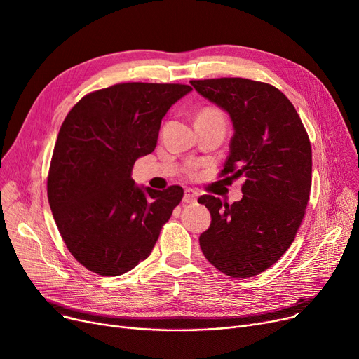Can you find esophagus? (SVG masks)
Returning a JSON list of instances; mask_svg holds the SVG:
<instances>
[{"instance_id":"1","label":"esophagus","mask_w":359,"mask_h":359,"mask_svg":"<svg viewBox=\"0 0 359 359\" xmlns=\"http://www.w3.org/2000/svg\"><path fill=\"white\" fill-rule=\"evenodd\" d=\"M198 199V192L194 189H186L184 191V196H183V202L184 203H194Z\"/></svg>"}]
</instances>
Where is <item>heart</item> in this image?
Here are the masks:
<instances>
[{"mask_svg": "<svg viewBox=\"0 0 359 359\" xmlns=\"http://www.w3.org/2000/svg\"><path fill=\"white\" fill-rule=\"evenodd\" d=\"M199 116H215V118H222L221 111L217 110V109H214V107H206V109H203V110L199 113Z\"/></svg>", "mask_w": 359, "mask_h": 359, "instance_id": "b5f03b06", "label": "heart"}]
</instances>
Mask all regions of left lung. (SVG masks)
I'll return each instance as SVG.
<instances>
[{"label": "left lung", "instance_id": "left-lung-1", "mask_svg": "<svg viewBox=\"0 0 359 359\" xmlns=\"http://www.w3.org/2000/svg\"><path fill=\"white\" fill-rule=\"evenodd\" d=\"M202 97L229 113L234 135L222 176L246 177L231 205L203 195L211 212L199 246L211 265L233 278L271 268L284 255L309 203L311 145L292 103L271 84L246 79L195 80Z\"/></svg>", "mask_w": 359, "mask_h": 359}]
</instances>
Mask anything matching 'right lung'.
Wrapping results in <instances>:
<instances>
[{"instance_id": "obj_1", "label": "right lung", "mask_w": 359, "mask_h": 359, "mask_svg": "<svg viewBox=\"0 0 359 359\" xmlns=\"http://www.w3.org/2000/svg\"><path fill=\"white\" fill-rule=\"evenodd\" d=\"M191 91L184 84H116L87 94L67 115L48 199L68 250L88 271L118 276L153 252L183 189L138 186L130 172L154 151L168 109Z\"/></svg>"}]
</instances>
